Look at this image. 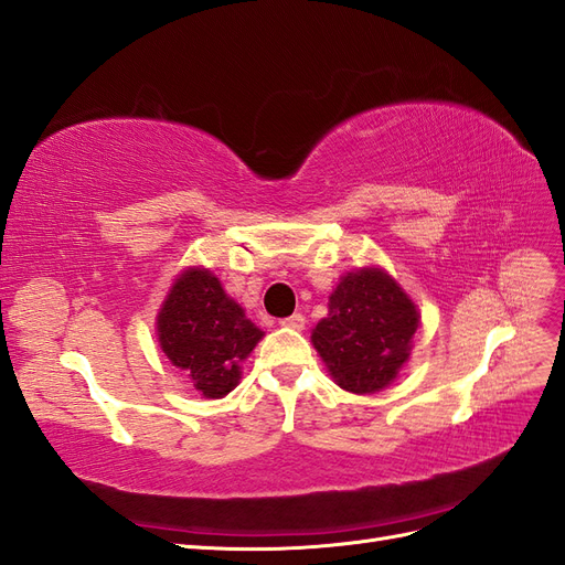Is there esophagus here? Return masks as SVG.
<instances>
[{"mask_svg": "<svg viewBox=\"0 0 565 565\" xmlns=\"http://www.w3.org/2000/svg\"><path fill=\"white\" fill-rule=\"evenodd\" d=\"M280 324H282V328L303 330V328H306V318H303L301 313H295V316H289V318H282V320H280Z\"/></svg>", "mask_w": 565, "mask_h": 565, "instance_id": "1", "label": "esophagus"}]
</instances>
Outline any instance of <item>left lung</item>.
<instances>
[{
  "mask_svg": "<svg viewBox=\"0 0 565 565\" xmlns=\"http://www.w3.org/2000/svg\"><path fill=\"white\" fill-rule=\"evenodd\" d=\"M417 324L415 303L396 280L367 268L341 278L311 339L341 388L374 393L396 380Z\"/></svg>",
  "mask_w": 565,
  "mask_h": 565,
  "instance_id": "obj_1",
  "label": "left lung"
}]
</instances>
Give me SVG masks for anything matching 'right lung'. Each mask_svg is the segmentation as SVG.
<instances>
[{
	"label": "right lung",
	"instance_id": "add662e5",
	"mask_svg": "<svg viewBox=\"0 0 565 565\" xmlns=\"http://www.w3.org/2000/svg\"><path fill=\"white\" fill-rule=\"evenodd\" d=\"M160 347L172 365L185 370L207 398L231 393L241 363L264 337L245 318L210 270L191 268L179 276L158 316Z\"/></svg>",
	"mask_w": 565,
	"mask_h": 565
}]
</instances>
